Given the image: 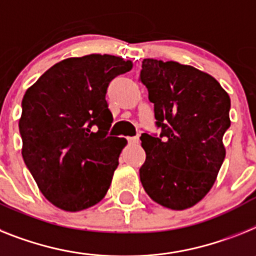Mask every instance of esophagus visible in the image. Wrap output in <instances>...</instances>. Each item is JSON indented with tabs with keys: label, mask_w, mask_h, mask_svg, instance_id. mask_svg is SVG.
I'll use <instances>...</instances> for the list:
<instances>
[{
	"label": "esophagus",
	"mask_w": 256,
	"mask_h": 256,
	"mask_svg": "<svg viewBox=\"0 0 256 256\" xmlns=\"http://www.w3.org/2000/svg\"><path fill=\"white\" fill-rule=\"evenodd\" d=\"M128 142L130 143V144H138L139 136H138V135H135V136H128Z\"/></svg>",
	"instance_id": "1"
}]
</instances>
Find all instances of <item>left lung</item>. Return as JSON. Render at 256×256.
<instances>
[{
	"mask_svg": "<svg viewBox=\"0 0 256 256\" xmlns=\"http://www.w3.org/2000/svg\"><path fill=\"white\" fill-rule=\"evenodd\" d=\"M139 80L161 132L140 136L142 184L164 207H192L211 190L224 162L230 98L214 76L174 61L144 58Z\"/></svg>",
	"mask_w": 256,
	"mask_h": 256,
	"instance_id": "1",
	"label": "left lung"
}]
</instances>
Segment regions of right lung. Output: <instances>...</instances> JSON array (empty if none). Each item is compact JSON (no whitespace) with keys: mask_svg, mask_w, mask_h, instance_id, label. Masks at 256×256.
Listing matches in <instances>:
<instances>
[{"mask_svg":"<svg viewBox=\"0 0 256 256\" xmlns=\"http://www.w3.org/2000/svg\"><path fill=\"white\" fill-rule=\"evenodd\" d=\"M132 61L88 54L56 64L26 91L19 132L22 156L38 188L64 211L95 206L110 186L128 143L109 136L113 116L105 100Z\"/></svg>","mask_w":256,"mask_h":256,"instance_id":"1","label":"right lung"}]
</instances>
